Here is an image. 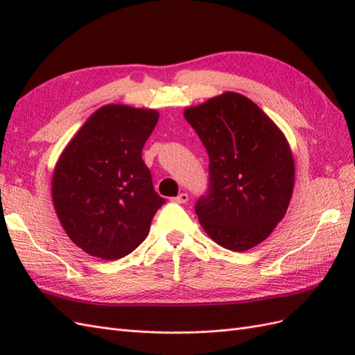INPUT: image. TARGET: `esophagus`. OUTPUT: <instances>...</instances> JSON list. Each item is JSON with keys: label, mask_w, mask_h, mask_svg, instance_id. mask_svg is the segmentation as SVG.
<instances>
[{"label": "esophagus", "mask_w": 355, "mask_h": 355, "mask_svg": "<svg viewBox=\"0 0 355 355\" xmlns=\"http://www.w3.org/2000/svg\"><path fill=\"white\" fill-rule=\"evenodd\" d=\"M173 201L178 202V205H184V202L189 201V195H187V193H180L178 197L173 198Z\"/></svg>", "instance_id": "obj_1"}]
</instances>
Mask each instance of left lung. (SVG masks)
Segmentation results:
<instances>
[{
    "mask_svg": "<svg viewBox=\"0 0 355 355\" xmlns=\"http://www.w3.org/2000/svg\"><path fill=\"white\" fill-rule=\"evenodd\" d=\"M209 155L200 224L233 252L261 244L290 205L294 160L285 135L258 105L227 92L184 111Z\"/></svg>",
    "mask_w": 355,
    "mask_h": 355,
    "instance_id": "left-lung-1",
    "label": "left lung"
}]
</instances>
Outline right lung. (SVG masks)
I'll return each instance as SVG.
<instances>
[{"mask_svg": "<svg viewBox=\"0 0 355 355\" xmlns=\"http://www.w3.org/2000/svg\"><path fill=\"white\" fill-rule=\"evenodd\" d=\"M157 120L155 110L105 105L59 157L53 205L67 235L88 254L102 259L130 254L166 202L141 158Z\"/></svg>", "mask_w": 355, "mask_h": 355, "instance_id": "1", "label": "right lung"}]
</instances>
